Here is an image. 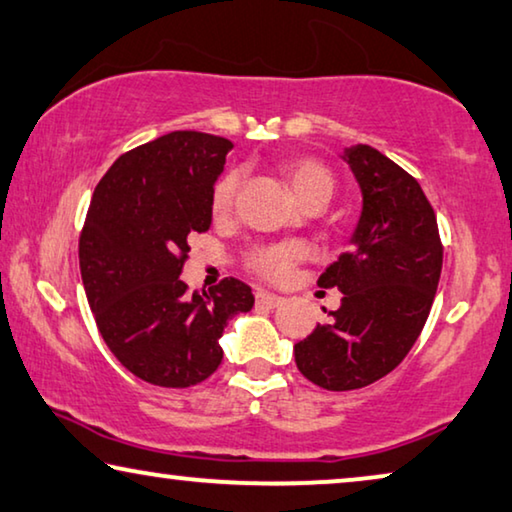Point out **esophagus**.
Here are the masks:
<instances>
[{
    "label": "esophagus",
    "instance_id": "esophagus-1",
    "mask_svg": "<svg viewBox=\"0 0 512 512\" xmlns=\"http://www.w3.org/2000/svg\"><path fill=\"white\" fill-rule=\"evenodd\" d=\"M255 303L259 305V308H278V305L282 303V296L269 294V292H257Z\"/></svg>",
    "mask_w": 512,
    "mask_h": 512
}]
</instances>
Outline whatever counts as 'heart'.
<instances>
[{
  "mask_svg": "<svg viewBox=\"0 0 512 512\" xmlns=\"http://www.w3.org/2000/svg\"><path fill=\"white\" fill-rule=\"evenodd\" d=\"M282 172H285L289 186H292L294 195L299 197L305 209L326 207L331 202L335 193V177L324 163H319L315 158H289L282 163ZM239 183V170H227L213 183L209 195L213 218H225L232 211ZM303 255L305 248L301 243H273V246H262L250 253L248 269L257 273L259 278L282 285V282L292 278L294 266L301 262Z\"/></svg>",
  "mask_w": 512,
  "mask_h": 512,
  "instance_id": "obj_1",
  "label": "heart"
}]
</instances>
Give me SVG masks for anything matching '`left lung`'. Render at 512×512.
<instances>
[{"mask_svg": "<svg viewBox=\"0 0 512 512\" xmlns=\"http://www.w3.org/2000/svg\"><path fill=\"white\" fill-rule=\"evenodd\" d=\"M363 209L352 248L317 285L338 287L329 324L296 342V368L326 391H354L398 368L421 335L437 294L444 246L418 181L368 144L345 149Z\"/></svg>", "mask_w": 512, "mask_h": 512, "instance_id": "8db88e82", "label": "left lung"}]
</instances>
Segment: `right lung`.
Masks as SVG:
<instances>
[{"mask_svg": "<svg viewBox=\"0 0 512 512\" xmlns=\"http://www.w3.org/2000/svg\"><path fill=\"white\" fill-rule=\"evenodd\" d=\"M234 144L174 131L119 156L98 181L80 234V273L105 345L135 377L188 388L223 361L227 319L253 308L246 282L190 296L188 239L211 227L209 195Z\"/></svg>", "mask_w": 512, "mask_h": 512, "instance_id": "add662e5", "label": "right lung"}]
</instances>
